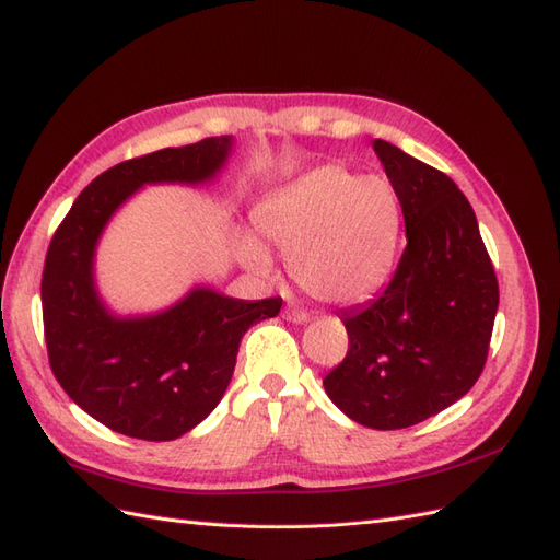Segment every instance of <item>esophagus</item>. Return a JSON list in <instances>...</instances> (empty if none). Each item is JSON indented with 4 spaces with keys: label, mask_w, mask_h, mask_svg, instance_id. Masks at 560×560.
Wrapping results in <instances>:
<instances>
[{
    "label": "esophagus",
    "mask_w": 560,
    "mask_h": 560,
    "mask_svg": "<svg viewBox=\"0 0 560 560\" xmlns=\"http://www.w3.org/2000/svg\"><path fill=\"white\" fill-rule=\"evenodd\" d=\"M282 316L288 318L290 323H306V320H308V313L302 311V308H296V306H288V308H284Z\"/></svg>",
    "instance_id": "1"
}]
</instances>
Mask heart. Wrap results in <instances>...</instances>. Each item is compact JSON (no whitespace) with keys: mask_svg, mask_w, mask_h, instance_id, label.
<instances>
[{"mask_svg":"<svg viewBox=\"0 0 560 560\" xmlns=\"http://www.w3.org/2000/svg\"><path fill=\"white\" fill-rule=\"evenodd\" d=\"M401 209L389 180L320 166L266 199L256 228L288 254L292 280L325 304H357L383 288L397 256ZM242 258L270 272L268 252L242 240Z\"/></svg>","mask_w":560,"mask_h":560,"instance_id":"1","label":"heart"}]
</instances>
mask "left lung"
<instances>
[{
  "instance_id": "obj_1",
  "label": "left lung",
  "mask_w": 560,
  "mask_h": 560,
  "mask_svg": "<svg viewBox=\"0 0 560 560\" xmlns=\"http://www.w3.org/2000/svg\"><path fill=\"white\" fill-rule=\"evenodd\" d=\"M373 149L401 203L406 249L383 294L339 316L349 351L323 385L351 420L401 430L444 411L482 375L499 282L452 177L385 140Z\"/></svg>"
}]
</instances>
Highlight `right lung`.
I'll use <instances>...</instances> for the list:
<instances>
[{
    "label": "right lung",
    "instance_id": "obj_1",
    "mask_svg": "<svg viewBox=\"0 0 560 560\" xmlns=\"http://www.w3.org/2000/svg\"><path fill=\"white\" fill-rule=\"evenodd\" d=\"M230 149L233 138L221 135L118 163L78 195L49 242L43 320L51 373L108 430L168 442L199 425L223 399L244 332L280 313V296L244 302L195 288L156 316L116 318L94 290V247L120 203L147 183L211 180Z\"/></svg>",
    "mask_w": 560,
    "mask_h": 560
}]
</instances>
